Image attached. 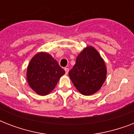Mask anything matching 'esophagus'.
Here are the masks:
<instances>
[{
	"label": "esophagus",
	"instance_id": "obj_1",
	"mask_svg": "<svg viewBox=\"0 0 134 134\" xmlns=\"http://www.w3.org/2000/svg\"><path fill=\"white\" fill-rule=\"evenodd\" d=\"M65 73H66V74H68V72H69V68H67V67H65Z\"/></svg>",
	"mask_w": 134,
	"mask_h": 134
}]
</instances>
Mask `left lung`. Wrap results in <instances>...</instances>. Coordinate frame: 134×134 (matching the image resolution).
<instances>
[{
    "label": "left lung",
    "mask_w": 134,
    "mask_h": 134,
    "mask_svg": "<svg viewBox=\"0 0 134 134\" xmlns=\"http://www.w3.org/2000/svg\"><path fill=\"white\" fill-rule=\"evenodd\" d=\"M104 60L95 48L87 46L76 58L69 76L77 90L83 95H91L99 90L106 77Z\"/></svg>",
    "instance_id": "obj_1"
}]
</instances>
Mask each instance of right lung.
Segmentation results:
<instances>
[{
    "instance_id": "right-lung-1",
    "label": "right lung",
    "mask_w": 134,
    "mask_h": 134,
    "mask_svg": "<svg viewBox=\"0 0 134 134\" xmlns=\"http://www.w3.org/2000/svg\"><path fill=\"white\" fill-rule=\"evenodd\" d=\"M65 70L50 54L40 52L33 56L26 72L30 87L37 94L44 96L54 89Z\"/></svg>"
}]
</instances>
